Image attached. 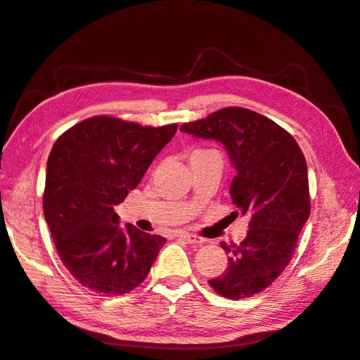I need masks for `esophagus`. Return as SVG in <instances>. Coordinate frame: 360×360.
<instances>
[{
	"instance_id": "esophagus-1",
	"label": "esophagus",
	"mask_w": 360,
	"mask_h": 360,
	"mask_svg": "<svg viewBox=\"0 0 360 360\" xmlns=\"http://www.w3.org/2000/svg\"><path fill=\"white\" fill-rule=\"evenodd\" d=\"M180 238H183V240H185L189 245H202V243H205L203 237H198V236H194V234H181Z\"/></svg>"
}]
</instances>
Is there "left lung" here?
I'll return each mask as SVG.
<instances>
[{"mask_svg":"<svg viewBox=\"0 0 360 360\" xmlns=\"http://www.w3.org/2000/svg\"><path fill=\"white\" fill-rule=\"evenodd\" d=\"M180 131L226 149L236 171L231 197L250 231L240 245L221 242L228 268L210 285L223 297H252L288 266L309 217L307 160L291 134L250 109L225 108Z\"/></svg>","mask_w":360,"mask_h":360,"instance_id":"8db88e82","label":"left lung"}]
</instances>
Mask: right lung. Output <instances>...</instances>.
<instances>
[{
    "label": "right lung",
    "instance_id": "obj_1",
    "mask_svg": "<svg viewBox=\"0 0 360 360\" xmlns=\"http://www.w3.org/2000/svg\"><path fill=\"white\" fill-rule=\"evenodd\" d=\"M177 132L92 117L55 141L47 158L43 211L58 257L95 292L122 295L145 281L166 238L120 226L114 206Z\"/></svg>",
    "mask_w": 360,
    "mask_h": 360
}]
</instances>
